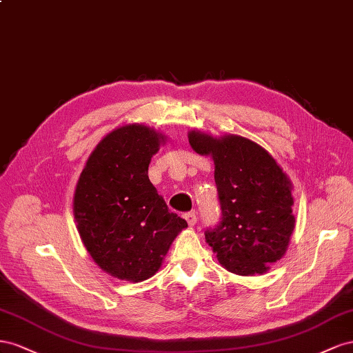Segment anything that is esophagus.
Here are the masks:
<instances>
[{
    "label": "esophagus",
    "instance_id": "1",
    "mask_svg": "<svg viewBox=\"0 0 353 353\" xmlns=\"http://www.w3.org/2000/svg\"><path fill=\"white\" fill-rule=\"evenodd\" d=\"M183 219L188 221L189 226H194L196 223V214L195 213H186Z\"/></svg>",
    "mask_w": 353,
    "mask_h": 353
}]
</instances>
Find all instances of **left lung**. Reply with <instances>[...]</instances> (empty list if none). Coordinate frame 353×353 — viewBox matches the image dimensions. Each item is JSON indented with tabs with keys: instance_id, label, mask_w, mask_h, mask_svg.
Segmentation results:
<instances>
[{
	"instance_id": "left-lung-1",
	"label": "left lung",
	"mask_w": 353,
	"mask_h": 353,
	"mask_svg": "<svg viewBox=\"0 0 353 353\" xmlns=\"http://www.w3.org/2000/svg\"><path fill=\"white\" fill-rule=\"evenodd\" d=\"M196 154L214 161L221 221L205 241L220 265L241 276L263 275L283 259L296 226L293 183L265 148L238 134L188 133Z\"/></svg>"
}]
</instances>
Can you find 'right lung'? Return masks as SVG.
<instances>
[{"instance_id": "right-lung-1", "label": "right lung", "mask_w": 353, "mask_h": 353, "mask_svg": "<svg viewBox=\"0 0 353 353\" xmlns=\"http://www.w3.org/2000/svg\"><path fill=\"white\" fill-rule=\"evenodd\" d=\"M167 136L145 124L108 133L85 161L74 192L78 234L94 263L121 281L142 283L163 265L186 220L150 183V159Z\"/></svg>"}]
</instances>
